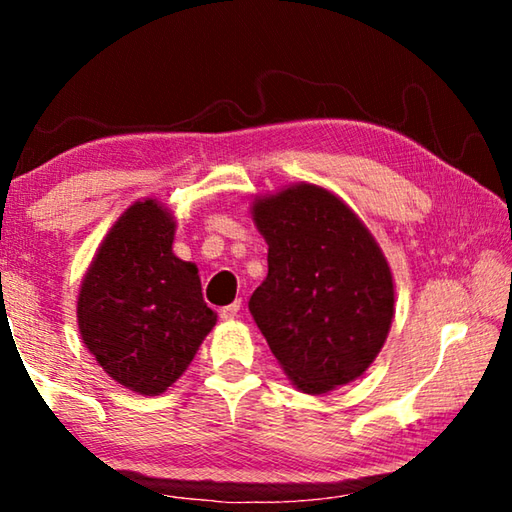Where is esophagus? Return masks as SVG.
I'll return each instance as SVG.
<instances>
[{
	"label": "esophagus",
	"instance_id": "esophagus-1",
	"mask_svg": "<svg viewBox=\"0 0 512 512\" xmlns=\"http://www.w3.org/2000/svg\"><path fill=\"white\" fill-rule=\"evenodd\" d=\"M239 309H241V300H235V302H232V305H228V307H221L219 316H221L223 320H232V318H237V316H239Z\"/></svg>",
	"mask_w": 512,
	"mask_h": 512
}]
</instances>
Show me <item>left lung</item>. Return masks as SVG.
I'll return each instance as SVG.
<instances>
[{
    "label": "left lung",
    "mask_w": 512,
    "mask_h": 512,
    "mask_svg": "<svg viewBox=\"0 0 512 512\" xmlns=\"http://www.w3.org/2000/svg\"><path fill=\"white\" fill-rule=\"evenodd\" d=\"M268 275L250 314L300 391L327 393L366 370L393 320V277L370 232L334 194L296 185L257 201Z\"/></svg>",
    "instance_id": "8db88e82"
}]
</instances>
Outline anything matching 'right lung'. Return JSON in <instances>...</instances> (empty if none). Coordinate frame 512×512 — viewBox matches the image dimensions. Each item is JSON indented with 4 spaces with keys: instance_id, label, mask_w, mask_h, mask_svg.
<instances>
[{
    "instance_id": "obj_1",
    "label": "right lung",
    "mask_w": 512,
    "mask_h": 512,
    "mask_svg": "<svg viewBox=\"0 0 512 512\" xmlns=\"http://www.w3.org/2000/svg\"><path fill=\"white\" fill-rule=\"evenodd\" d=\"M173 230L155 201L128 207L79 293L83 343L112 379L142 395L167 391L216 323L196 266L171 253Z\"/></svg>"
}]
</instances>
